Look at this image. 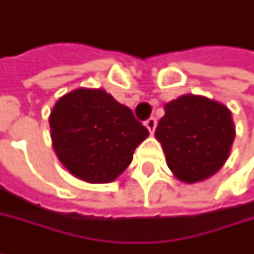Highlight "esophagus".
Returning a JSON list of instances; mask_svg holds the SVG:
<instances>
[{
	"mask_svg": "<svg viewBox=\"0 0 254 254\" xmlns=\"http://www.w3.org/2000/svg\"><path fill=\"white\" fill-rule=\"evenodd\" d=\"M145 127L152 133L154 130H155V127H157V120L154 118V117H151V118H148L146 121H145Z\"/></svg>",
	"mask_w": 254,
	"mask_h": 254,
	"instance_id": "obj_1",
	"label": "esophagus"
}]
</instances>
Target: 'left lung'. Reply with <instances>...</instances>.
<instances>
[{
	"mask_svg": "<svg viewBox=\"0 0 254 254\" xmlns=\"http://www.w3.org/2000/svg\"><path fill=\"white\" fill-rule=\"evenodd\" d=\"M155 139L174 175L187 184L212 177L229 157L235 139L231 111L202 96H181L166 103Z\"/></svg>",
	"mask_w": 254,
	"mask_h": 254,
	"instance_id": "left-lung-1",
	"label": "left lung"
}]
</instances>
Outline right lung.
Returning <instances> with one entry per match:
<instances>
[{"instance_id": "add662e5", "label": "right lung", "mask_w": 254, "mask_h": 254, "mask_svg": "<svg viewBox=\"0 0 254 254\" xmlns=\"http://www.w3.org/2000/svg\"><path fill=\"white\" fill-rule=\"evenodd\" d=\"M49 126L60 162L91 184L111 183L121 175L136 146L149 134L130 108L103 89L88 88L63 96L51 112Z\"/></svg>"}]
</instances>
